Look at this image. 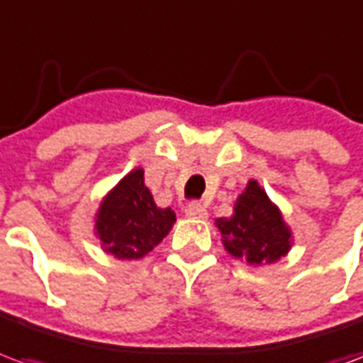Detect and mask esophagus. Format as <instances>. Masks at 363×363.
<instances>
[{"label":"esophagus","instance_id":"obj_1","mask_svg":"<svg viewBox=\"0 0 363 363\" xmlns=\"http://www.w3.org/2000/svg\"><path fill=\"white\" fill-rule=\"evenodd\" d=\"M186 216H189L190 220H208V210H206L204 206L192 204L186 208Z\"/></svg>","mask_w":363,"mask_h":363}]
</instances>
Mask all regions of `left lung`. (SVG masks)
<instances>
[{
	"mask_svg": "<svg viewBox=\"0 0 363 363\" xmlns=\"http://www.w3.org/2000/svg\"><path fill=\"white\" fill-rule=\"evenodd\" d=\"M225 251L251 267L278 262L291 249V229L267 190L251 179L239 194L231 218H218Z\"/></svg>",
	"mask_w": 363,
	"mask_h": 363,
	"instance_id": "8db88e82",
	"label": "left lung"
}]
</instances>
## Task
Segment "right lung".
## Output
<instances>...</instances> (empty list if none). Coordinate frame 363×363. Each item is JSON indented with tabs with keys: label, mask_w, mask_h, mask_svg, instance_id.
I'll return each mask as SVG.
<instances>
[{
	"label": "right lung",
	"mask_w": 363,
	"mask_h": 363,
	"mask_svg": "<svg viewBox=\"0 0 363 363\" xmlns=\"http://www.w3.org/2000/svg\"><path fill=\"white\" fill-rule=\"evenodd\" d=\"M177 216L159 208L143 182V169H134L103 198L95 213V235L104 252L120 260H138L157 247Z\"/></svg>",
	"instance_id": "1"
}]
</instances>
